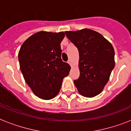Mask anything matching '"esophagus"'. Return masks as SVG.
<instances>
[{
  "instance_id": "obj_1",
  "label": "esophagus",
  "mask_w": 131,
  "mask_h": 131,
  "mask_svg": "<svg viewBox=\"0 0 131 131\" xmlns=\"http://www.w3.org/2000/svg\"><path fill=\"white\" fill-rule=\"evenodd\" d=\"M68 63L69 64H70V65H71V66L72 65V62H71V60H69L68 61Z\"/></svg>"
}]
</instances>
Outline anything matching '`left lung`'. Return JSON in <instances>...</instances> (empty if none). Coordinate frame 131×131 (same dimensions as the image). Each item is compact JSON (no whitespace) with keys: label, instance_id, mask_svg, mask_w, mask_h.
I'll return each mask as SVG.
<instances>
[{"label":"left lung","instance_id":"8db88e82","mask_svg":"<svg viewBox=\"0 0 131 131\" xmlns=\"http://www.w3.org/2000/svg\"><path fill=\"white\" fill-rule=\"evenodd\" d=\"M65 34L79 51L80 75L74 80L78 92L86 97L99 94L115 67L114 47L102 35L91 29L66 31Z\"/></svg>","mask_w":131,"mask_h":131}]
</instances>
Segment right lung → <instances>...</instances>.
I'll return each instance as SVG.
<instances>
[{
  "label": "right lung",
  "mask_w": 131,
  "mask_h": 131,
  "mask_svg": "<svg viewBox=\"0 0 131 131\" xmlns=\"http://www.w3.org/2000/svg\"><path fill=\"white\" fill-rule=\"evenodd\" d=\"M63 32L40 31L28 38L18 53L26 82L36 96L49 100L57 95L71 67L61 59Z\"/></svg>",
  "instance_id": "right-lung-1"
}]
</instances>
